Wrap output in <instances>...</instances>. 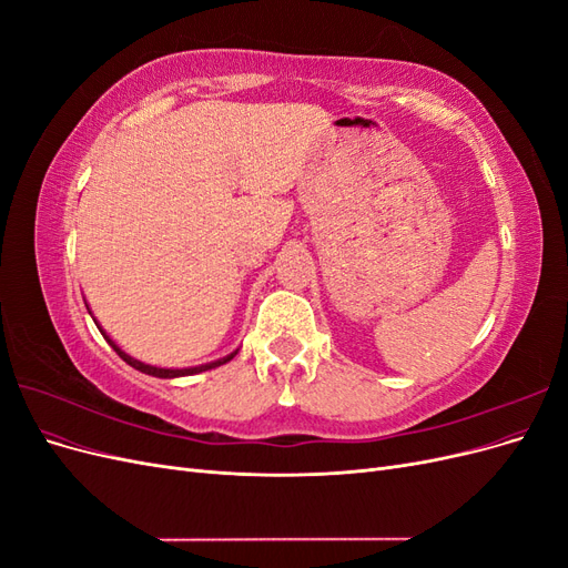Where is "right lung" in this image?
<instances>
[{
	"label": "right lung",
	"instance_id": "obj_1",
	"mask_svg": "<svg viewBox=\"0 0 568 568\" xmlns=\"http://www.w3.org/2000/svg\"><path fill=\"white\" fill-rule=\"evenodd\" d=\"M92 315V313H90ZM94 324H97V320H94ZM99 326V324H97ZM99 332L104 334V338L109 341V346L125 359V363L130 365V367H134V369H140V372H144V374H151V376H159V379H175V376H189V374H199V372H209V369H215V367H220V365H225V363H230V359L236 355V351L234 353H230L227 357H220V359H215V363H205V365H199V367H186V369H165V367H153V365H144V363H140V359H134V357H130L125 351H120L115 343L106 336V332L101 329L99 326Z\"/></svg>",
	"mask_w": 568,
	"mask_h": 568
}]
</instances>
